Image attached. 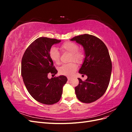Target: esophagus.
Masks as SVG:
<instances>
[{
  "label": "esophagus",
  "mask_w": 132,
  "mask_h": 132,
  "mask_svg": "<svg viewBox=\"0 0 132 132\" xmlns=\"http://www.w3.org/2000/svg\"><path fill=\"white\" fill-rule=\"evenodd\" d=\"M67 78H68V80H70L71 79V78L70 77H68Z\"/></svg>",
  "instance_id": "obj_1"
}]
</instances>
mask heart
<instances>
[{"label":"heart","mask_w":132,"mask_h":132,"mask_svg":"<svg viewBox=\"0 0 132 132\" xmlns=\"http://www.w3.org/2000/svg\"><path fill=\"white\" fill-rule=\"evenodd\" d=\"M61 49L63 52H67L71 53L69 61H75L78 63H81L84 59V54L81 51L78 50L79 46L77 43L73 42L68 41L63 43L61 46ZM50 57L55 63H60V53L55 47H51L49 51ZM78 69V65L74 62L62 65L59 68L58 71L61 75L70 76L72 75Z\"/></svg>","instance_id":"heart-1"}]
</instances>
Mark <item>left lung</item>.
Masks as SVG:
<instances>
[{
    "instance_id": "1",
    "label": "left lung",
    "mask_w": 132,
    "mask_h": 132,
    "mask_svg": "<svg viewBox=\"0 0 132 132\" xmlns=\"http://www.w3.org/2000/svg\"><path fill=\"white\" fill-rule=\"evenodd\" d=\"M70 40L84 47L85 57L79 73L87 76L85 81L78 78L79 83L75 87V94L82 102H93L102 96L109 85L112 62L109 51L105 44L93 35H81Z\"/></svg>"
}]
</instances>
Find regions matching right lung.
I'll return each instance as SVG.
<instances>
[{
    "label": "right lung",
    "mask_w": 132,
    "mask_h": 132,
    "mask_svg": "<svg viewBox=\"0 0 132 132\" xmlns=\"http://www.w3.org/2000/svg\"><path fill=\"white\" fill-rule=\"evenodd\" d=\"M61 41L39 37L27 47L22 58L21 75L26 89L35 100L43 104L58 102L68 80L64 75L48 78L49 73L55 75L58 72L50 57V50L54 44Z\"/></svg>",
    "instance_id": "right-lung-1"
}]
</instances>
